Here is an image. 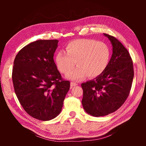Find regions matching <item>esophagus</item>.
<instances>
[{
  "instance_id": "1",
  "label": "esophagus",
  "mask_w": 146,
  "mask_h": 146,
  "mask_svg": "<svg viewBox=\"0 0 146 146\" xmlns=\"http://www.w3.org/2000/svg\"><path fill=\"white\" fill-rule=\"evenodd\" d=\"M76 85H78V83H75V82H71V83H70V86H71V88H73V86H76Z\"/></svg>"
}]
</instances>
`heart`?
Instances as JSON below:
<instances>
[{
    "instance_id": "1",
    "label": "heart",
    "mask_w": 146,
    "mask_h": 146,
    "mask_svg": "<svg viewBox=\"0 0 146 146\" xmlns=\"http://www.w3.org/2000/svg\"><path fill=\"white\" fill-rule=\"evenodd\" d=\"M111 56L110 47L106 43L93 39H78L68 42L66 52L58 51L54 61L58 70L67 74L75 62L77 66L66 77L78 81L87 76L95 78L107 69Z\"/></svg>"
}]
</instances>
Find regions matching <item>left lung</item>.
I'll return each mask as SVG.
<instances>
[{
	"mask_svg": "<svg viewBox=\"0 0 146 146\" xmlns=\"http://www.w3.org/2000/svg\"><path fill=\"white\" fill-rule=\"evenodd\" d=\"M104 35L113 46L109 64L102 75L81 85L83 108L94 117L107 115L124 104L134 75L133 61L127 49L114 36Z\"/></svg>",
	"mask_w": 146,
	"mask_h": 146,
	"instance_id": "1",
	"label": "left lung"
}]
</instances>
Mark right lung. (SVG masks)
<instances>
[{
  "mask_svg": "<svg viewBox=\"0 0 146 146\" xmlns=\"http://www.w3.org/2000/svg\"><path fill=\"white\" fill-rule=\"evenodd\" d=\"M57 39L38 40L15 56L12 78L22 107L29 115L46 121L60 113L70 82L61 77L54 60Z\"/></svg>",
  "mask_w": 146,
  "mask_h": 146,
  "instance_id": "add662e5",
  "label": "right lung"
}]
</instances>
